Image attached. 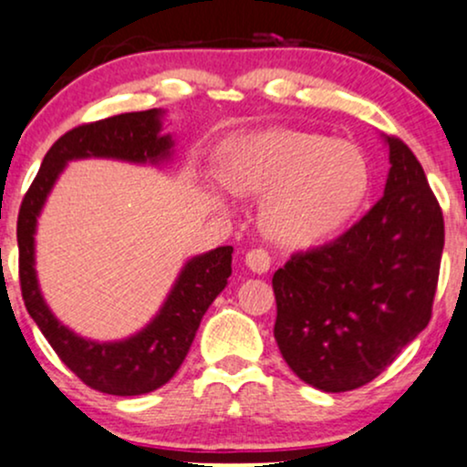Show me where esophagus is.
Listing matches in <instances>:
<instances>
[{
  "mask_svg": "<svg viewBox=\"0 0 467 467\" xmlns=\"http://www.w3.org/2000/svg\"><path fill=\"white\" fill-rule=\"evenodd\" d=\"M245 265H248L254 275H265V272L270 270L272 259L264 248H254L245 254Z\"/></svg>",
  "mask_w": 467,
  "mask_h": 467,
  "instance_id": "esophagus-1",
  "label": "esophagus"
}]
</instances>
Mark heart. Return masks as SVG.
I'll list each match as a JSON object with an SVG mask.
<instances>
[{"mask_svg":"<svg viewBox=\"0 0 467 467\" xmlns=\"http://www.w3.org/2000/svg\"><path fill=\"white\" fill-rule=\"evenodd\" d=\"M226 184L239 195L267 197L264 219L272 237L314 245L356 217L371 171L349 140L278 127L234 147Z\"/></svg>","mask_w":467,"mask_h":467,"instance_id":"b5f03b06","label":"heart"}]
</instances>
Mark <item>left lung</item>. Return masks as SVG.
I'll list each match as a JSON object with an SVG mask.
<instances>
[{
	"instance_id": "left-lung-1",
	"label": "left lung",
	"mask_w": 467,
	"mask_h": 467,
	"mask_svg": "<svg viewBox=\"0 0 467 467\" xmlns=\"http://www.w3.org/2000/svg\"><path fill=\"white\" fill-rule=\"evenodd\" d=\"M384 197L342 237L298 252L272 278L275 337L309 387L345 393L378 378L432 314L443 215L421 164L384 136Z\"/></svg>"
}]
</instances>
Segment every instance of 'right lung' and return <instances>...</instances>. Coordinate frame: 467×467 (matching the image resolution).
<instances>
[{
    "label": "right lung",
    "mask_w": 467,
    "mask_h": 467,
    "mask_svg": "<svg viewBox=\"0 0 467 467\" xmlns=\"http://www.w3.org/2000/svg\"><path fill=\"white\" fill-rule=\"evenodd\" d=\"M164 109L131 111L80 125L52 144L26 192L17 219L19 283L28 314L52 349L88 387L107 395H144L178 373L200 323L233 275V245L192 256L182 267L160 312L138 334L96 342L74 334L52 314L35 270V233L44 203L67 162L109 158L160 166L173 155L175 140L162 131Z\"/></svg>",
    "instance_id": "obj_1"
}]
</instances>
